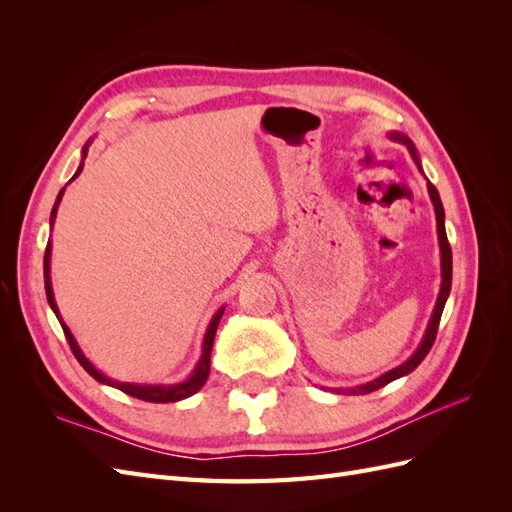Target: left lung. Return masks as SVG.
I'll use <instances>...</instances> for the list:
<instances>
[{"label":"left lung","mask_w":512,"mask_h":512,"mask_svg":"<svg viewBox=\"0 0 512 512\" xmlns=\"http://www.w3.org/2000/svg\"><path fill=\"white\" fill-rule=\"evenodd\" d=\"M389 138H393V141L406 145L408 151L412 153V158L418 166V170L423 173V166H421V158H418L416 153V147L414 143L410 141V138L406 134L401 132H389ZM425 175V173H423ZM427 192H429V198L433 203V211H436V228H438V243H440V269H442V282H440V292H438V299H436V307H433L431 312V318L427 322V329H425V335L421 339V344H418V348L414 350V354L410 356L408 361H404L401 365H397L395 369L386 371V374L369 380L365 384H359V386H352V389H333L337 393H344V395H365V393H374L378 389H382V386H386L389 382L401 378V376H408L410 371H414L418 365H421V361L427 356V352L431 350L433 342H436V333H438V324H440V316L444 312V305H446V299L448 294H451V282H453V254H451V245H448V239H446V228H444V207H442V200H440V194L436 190V185H433L429 179H427Z\"/></svg>","instance_id":"obj_1"}]
</instances>
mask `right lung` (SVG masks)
I'll use <instances>...</instances> for the list:
<instances>
[{
	"mask_svg": "<svg viewBox=\"0 0 512 512\" xmlns=\"http://www.w3.org/2000/svg\"><path fill=\"white\" fill-rule=\"evenodd\" d=\"M89 145H91V141H87V143H85L81 164H79V168H76V173H74V177H72L70 181H74L76 177L81 175V170H83V160L87 158ZM70 181H68V183H70ZM64 192H66V188H64V190H59L57 200H55V205H53V211H51V228H53V224H55L57 209H59L61 196H64ZM51 250H53V245H51V241H49V243H46V252H44V290H46V299H49V305H51V309L55 312V316H57V320H59V324H61V329H64V333H66V339H68V344H70V348H72V352H74V356H76V361H79V363L83 365V369L87 371V374H89L91 378L98 380L100 384L115 386V389L123 391L126 395H130V397L143 399V401H151V404H170V401L188 399V397H192L194 393H198L200 389H203V384H205V382H207V378H209V367H211V348H213L215 331H218V324H220L222 314H224V307H220L218 312H215V316L211 318L209 327H207V331H205L203 350H200V359H198L196 367L192 369V374H190L188 378L181 380V382H175V384H136V382H119V380H113V378L104 376L98 367H94V363H91V361L87 359V356L83 354L81 346L76 344V339H74L72 331L68 329V324H66L64 320H61L59 307H57V303H55L53 284H51Z\"/></svg>",
	"mask_w": 512,
	"mask_h": 512,
	"instance_id": "right-lung-1",
	"label": "right lung"
}]
</instances>
